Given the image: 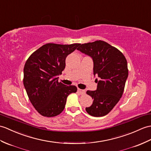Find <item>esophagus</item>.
Here are the masks:
<instances>
[{"instance_id": "obj_1", "label": "esophagus", "mask_w": 151, "mask_h": 151, "mask_svg": "<svg viewBox=\"0 0 151 151\" xmlns=\"http://www.w3.org/2000/svg\"><path fill=\"white\" fill-rule=\"evenodd\" d=\"M78 93H79L80 94H85L86 91L84 90H83V89L78 88Z\"/></svg>"}]
</instances>
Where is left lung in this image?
I'll use <instances>...</instances> for the list:
<instances>
[{
	"mask_svg": "<svg viewBox=\"0 0 151 151\" xmlns=\"http://www.w3.org/2000/svg\"><path fill=\"white\" fill-rule=\"evenodd\" d=\"M77 50L93 58L94 75L99 78V80L96 79V90L87 91L93 102L86 110L93 116H104L113 109L123 94L128 76L127 60L117 48L102 40L80 44Z\"/></svg>",
	"mask_w": 151,
	"mask_h": 151,
	"instance_id": "1",
	"label": "left lung"
}]
</instances>
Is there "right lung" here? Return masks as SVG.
<instances>
[{
  "mask_svg": "<svg viewBox=\"0 0 151 151\" xmlns=\"http://www.w3.org/2000/svg\"><path fill=\"white\" fill-rule=\"evenodd\" d=\"M79 45L48 43L27 60L24 68V86L31 103L43 116L53 117L60 114L69 94L76 92V86L59 82L57 76L65 67L67 56Z\"/></svg>",
  "mask_w": 151,
  "mask_h": 151,
  "instance_id": "1",
  "label": "right lung"
}]
</instances>
